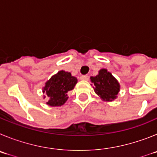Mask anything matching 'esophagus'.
I'll return each instance as SVG.
<instances>
[{
  "label": "esophagus",
  "instance_id": "1",
  "mask_svg": "<svg viewBox=\"0 0 157 157\" xmlns=\"http://www.w3.org/2000/svg\"><path fill=\"white\" fill-rule=\"evenodd\" d=\"M88 76L87 75H82L81 77H80V80H88Z\"/></svg>",
  "mask_w": 157,
  "mask_h": 157
}]
</instances>
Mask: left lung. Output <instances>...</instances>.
<instances>
[{"label": "left lung", "mask_w": 157, "mask_h": 157, "mask_svg": "<svg viewBox=\"0 0 157 157\" xmlns=\"http://www.w3.org/2000/svg\"><path fill=\"white\" fill-rule=\"evenodd\" d=\"M91 81L94 84V91L100 98L105 101L116 99L120 91V84L117 79L107 71L101 69L95 77H91Z\"/></svg>", "instance_id": "8db88e82"}]
</instances>
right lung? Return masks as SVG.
<instances>
[{
  "mask_svg": "<svg viewBox=\"0 0 157 157\" xmlns=\"http://www.w3.org/2000/svg\"><path fill=\"white\" fill-rule=\"evenodd\" d=\"M77 79L71 73L64 70L58 72L52 76L43 87V93L49 98L47 105L50 106H61L68 99L67 93L74 88Z\"/></svg>",
  "mask_w": 157,
  "mask_h": 157,
  "instance_id": "obj_1",
  "label": "right lung"
}]
</instances>
